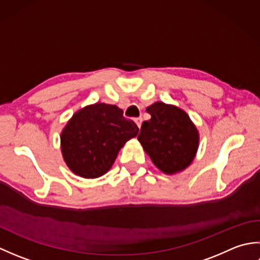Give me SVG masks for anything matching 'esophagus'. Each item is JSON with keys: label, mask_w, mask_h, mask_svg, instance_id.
Wrapping results in <instances>:
<instances>
[{"label": "esophagus", "mask_w": 260, "mask_h": 260, "mask_svg": "<svg viewBox=\"0 0 260 260\" xmlns=\"http://www.w3.org/2000/svg\"><path fill=\"white\" fill-rule=\"evenodd\" d=\"M142 121H143L142 117L135 118V123H136V125H137V126H139V128H141V126H142Z\"/></svg>", "instance_id": "1"}]
</instances>
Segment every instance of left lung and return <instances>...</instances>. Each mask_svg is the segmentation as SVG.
Segmentation results:
<instances>
[{"label": "left lung", "mask_w": 260, "mask_h": 260, "mask_svg": "<svg viewBox=\"0 0 260 260\" xmlns=\"http://www.w3.org/2000/svg\"><path fill=\"white\" fill-rule=\"evenodd\" d=\"M150 120L142 124L140 141L154 165L165 174L181 172L192 163L199 132L184 110L161 102L146 108Z\"/></svg>", "instance_id": "obj_1"}]
</instances>
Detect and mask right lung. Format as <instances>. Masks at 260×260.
Returning <instances> with one entry per match:
<instances>
[{"label": "right lung", "mask_w": 260, "mask_h": 260, "mask_svg": "<svg viewBox=\"0 0 260 260\" xmlns=\"http://www.w3.org/2000/svg\"><path fill=\"white\" fill-rule=\"evenodd\" d=\"M139 127L115 105L97 103L75 113L60 136L62 156L76 175L96 179L112 168Z\"/></svg>", "instance_id": "1"}]
</instances>
